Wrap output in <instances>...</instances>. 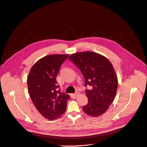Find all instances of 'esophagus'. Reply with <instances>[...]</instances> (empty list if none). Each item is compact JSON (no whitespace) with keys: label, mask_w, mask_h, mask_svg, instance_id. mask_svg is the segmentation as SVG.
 I'll return each instance as SVG.
<instances>
[{"label":"esophagus","mask_w":147,"mask_h":147,"mask_svg":"<svg viewBox=\"0 0 147 147\" xmlns=\"http://www.w3.org/2000/svg\"><path fill=\"white\" fill-rule=\"evenodd\" d=\"M78 96H79V94H78V93H75V94H71V98H73V99H76Z\"/></svg>","instance_id":"34e87169"}]
</instances>
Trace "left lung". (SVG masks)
<instances>
[{
    "label": "left lung",
    "instance_id": "1",
    "mask_svg": "<svg viewBox=\"0 0 147 147\" xmlns=\"http://www.w3.org/2000/svg\"><path fill=\"white\" fill-rule=\"evenodd\" d=\"M68 58L80 69L85 86H92L86 90L88 103L83 106L84 112L93 117L103 115L113 102L118 89V78L112 63L106 57L92 51L76 53Z\"/></svg>",
    "mask_w": 147,
    "mask_h": 147
}]
</instances>
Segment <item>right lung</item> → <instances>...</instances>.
Masks as SVG:
<instances>
[{
  "label": "right lung",
  "mask_w": 147,
  "mask_h": 147,
  "mask_svg": "<svg viewBox=\"0 0 147 147\" xmlns=\"http://www.w3.org/2000/svg\"><path fill=\"white\" fill-rule=\"evenodd\" d=\"M68 54L42 57L31 67L27 78L28 92L40 113L47 119L60 118L66 110L70 96L58 90L56 77Z\"/></svg>",
  "instance_id": "1"
}]
</instances>
